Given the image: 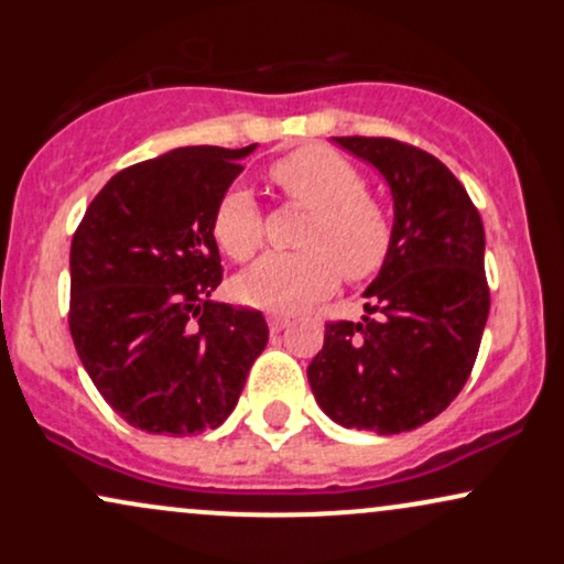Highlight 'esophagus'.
<instances>
[{"mask_svg": "<svg viewBox=\"0 0 564 564\" xmlns=\"http://www.w3.org/2000/svg\"><path fill=\"white\" fill-rule=\"evenodd\" d=\"M268 326L270 334H281L289 326V318H283V315H268Z\"/></svg>", "mask_w": 564, "mask_h": 564, "instance_id": "1", "label": "esophagus"}]
</instances>
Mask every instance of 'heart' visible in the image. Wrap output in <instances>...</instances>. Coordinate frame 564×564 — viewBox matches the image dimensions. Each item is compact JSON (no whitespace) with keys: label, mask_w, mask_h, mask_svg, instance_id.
<instances>
[{"label":"heart","mask_w":564,"mask_h":564,"mask_svg":"<svg viewBox=\"0 0 564 564\" xmlns=\"http://www.w3.org/2000/svg\"><path fill=\"white\" fill-rule=\"evenodd\" d=\"M270 180L291 204L313 209L300 236L302 251H275L236 278V294L257 307H307L347 281L364 283L384 268L394 228L387 206L366 193L358 166L323 145L291 151L270 166ZM212 236L236 262L264 241V215L243 185H230L212 215Z\"/></svg>","instance_id":"b5f03b06"}]
</instances>
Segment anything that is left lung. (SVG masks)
<instances>
[{"label":"left lung","mask_w":564,"mask_h":564,"mask_svg":"<svg viewBox=\"0 0 564 564\" xmlns=\"http://www.w3.org/2000/svg\"><path fill=\"white\" fill-rule=\"evenodd\" d=\"M334 140L390 183L394 241L364 294V323L328 321L307 379L336 424L398 435L440 416L477 360L490 313L482 219L448 166L422 148Z\"/></svg>","instance_id":"1"}]
</instances>
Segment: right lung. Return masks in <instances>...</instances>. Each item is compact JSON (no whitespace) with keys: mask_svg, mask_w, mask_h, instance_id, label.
<instances>
[{"mask_svg":"<svg viewBox=\"0 0 564 564\" xmlns=\"http://www.w3.org/2000/svg\"><path fill=\"white\" fill-rule=\"evenodd\" d=\"M254 145H191L108 180L70 241L68 328L106 403L153 435L215 430L268 345L260 310L215 302L212 215Z\"/></svg>","mask_w":564,"mask_h":564,"instance_id":"1","label":"right lung"}]
</instances>
